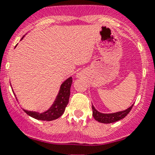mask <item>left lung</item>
<instances>
[{"instance_id":"8db88e82","label":"left lung","mask_w":155,"mask_h":155,"mask_svg":"<svg viewBox=\"0 0 155 155\" xmlns=\"http://www.w3.org/2000/svg\"><path fill=\"white\" fill-rule=\"evenodd\" d=\"M134 104L130 106L129 108L123 111H119L117 112H113V113H102L100 112L95 109L94 107L92 105V112H93V116L96 121H99L101 123H104V124H110V123H114L115 121H118L119 120L122 119L124 117L130 112Z\"/></svg>"}]
</instances>
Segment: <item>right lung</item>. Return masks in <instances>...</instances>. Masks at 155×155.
Returning <instances> with one entry per match:
<instances>
[{
    "instance_id": "obj_1",
    "label": "right lung",
    "mask_w": 155,
    "mask_h": 155,
    "mask_svg": "<svg viewBox=\"0 0 155 155\" xmlns=\"http://www.w3.org/2000/svg\"><path fill=\"white\" fill-rule=\"evenodd\" d=\"M24 37L21 38V40L24 38ZM72 82H73V79L72 77H69L61 84L55 101H54L51 107L46 112L40 113V112L28 111L26 109H23V110L29 116L35 119L41 120V121H53V120L60 118L64 112L65 108L68 104Z\"/></svg>"
}]
</instances>
